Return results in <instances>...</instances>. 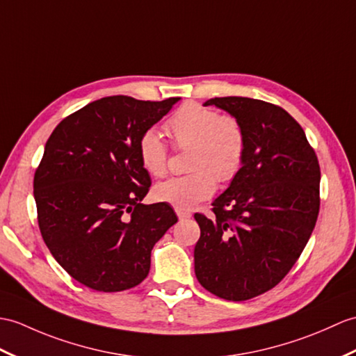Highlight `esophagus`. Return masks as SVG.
Returning <instances> with one entry per match:
<instances>
[{
	"mask_svg": "<svg viewBox=\"0 0 356 356\" xmlns=\"http://www.w3.org/2000/svg\"><path fill=\"white\" fill-rule=\"evenodd\" d=\"M176 213H177V217H179L180 220L191 217V212H189V211H184V209H176Z\"/></svg>",
	"mask_w": 356,
	"mask_h": 356,
	"instance_id": "esophagus-1",
	"label": "esophagus"
}]
</instances>
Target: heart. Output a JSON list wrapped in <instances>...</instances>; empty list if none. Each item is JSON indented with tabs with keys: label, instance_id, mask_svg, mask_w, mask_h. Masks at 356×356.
<instances>
[{
	"label": "heart",
	"instance_id": "1",
	"mask_svg": "<svg viewBox=\"0 0 356 356\" xmlns=\"http://www.w3.org/2000/svg\"><path fill=\"white\" fill-rule=\"evenodd\" d=\"M168 135L180 148H189L193 172L156 185L154 197L176 209H191L212 195L218 181L232 180L243 167L245 131L234 115H218L200 103H185L167 122ZM143 168L154 177L167 172L168 150L156 129L145 130L138 144Z\"/></svg>",
	"mask_w": 356,
	"mask_h": 356
}]
</instances>
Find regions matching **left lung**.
Instances as JSON below:
<instances>
[{"instance_id": "obj_1", "label": "left lung", "mask_w": 356, "mask_h": 356, "mask_svg": "<svg viewBox=\"0 0 356 356\" xmlns=\"http://www.w3.org/2000/svg\"><path fill=\"white\" fill-rule=\"evenodd\" d=\"M204 106L234 115L245 131L243 167L213 200L212 220L195 213L198 282L241 302L271 290L299 259L320 209V167L300 124L282 107L247 97Z\"/></svg>"}]
</instances>
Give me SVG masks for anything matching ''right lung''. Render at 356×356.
I'll list each match as a JSON object with an SVG mask.
<instances>
[{
	"instance_id": "add662e5",
	"label": "right lung",
	"mask_w": 356,
	"mask_h": 356,
	"mask_svg": "<svg viewBox=\"0 0 356 356\" xmlns=\"http://www.w3.org/2000/svg\"><path fill=\"white\" fill-rule=\"evenodd\" d=\"M179 100L104 97L66 117L47 140L33 181L40 234L62 268L92 290L143 282L154 244L177 221L168 203H140L152 180L138 144Z\"/></svg>"
}]
</instances>
